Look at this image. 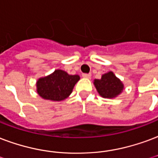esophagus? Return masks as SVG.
I'll use <instances>...</instances> for the list:
<instances>
[{
	"mask_svg": "<svg viewBox=\"0 0 158 158\" xmlns=\"http://www.w3.org/2000/svg\"><path fill=\"white\" fill-rule=\"evenodd\" d=\"M82 76L84 78H86V79H90L91 73H83Z\"/></svg>",
	"mask_w": 158,
	"mask_h": 158,
	"instance_id": "34e87169",
	"label": "esophagus"
}]
</instances>
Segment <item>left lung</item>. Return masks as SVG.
Instances as JSON below:
<instances>
[{
  "label": "left lung",
  "instance_id": "left-lung-1",
  "mask_svg": "<svg viewBox=\"0 0 158 158\" xmlns=\"http://www.w3.org/2000/svg\"><path fill=\"white\" fill-rule=\"evenodd\" d=\"M94 85L99 94L105 99H114L124 90V84L112 71L104 73L101 79H94Z\"/></svg>",
  "mask_w": 158,
  "mask_h": 158
}]
</instances>
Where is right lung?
I'll return each mask as SVG.
<instances>
[{"label":"right lung","instance_id":"right-lung-1","mask_svg":"<svg viewBox=\"0 0 158 158\" xmlns=\"http://www.w3.org/2000/svg\"><path fill=\"white\" fill-rule=\"evenodd\" d=\"M80 79L78 74H69L62 69H56L49 75L37 80V93L44 100L62 101L69 96L76 83Z\"/></svg>","mask_w":158,"mask_h":158}]
</instances>
